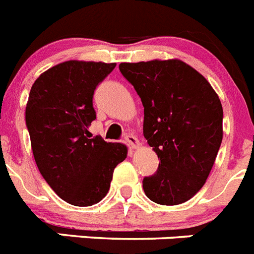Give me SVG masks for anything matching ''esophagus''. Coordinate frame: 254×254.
I'll use <instances>...</instances> for the list:
<instances>
[{"instance_id": "obj_1", "label": "esophagus", "mask_w": 254, "mask_h": 254, "mask_svg": "<svg viewBox=\"0 0 254 254\" xmlns=\"http://www.w3.org/2000/svg\"><path fill=\"white\" fill-rule=\"evenodd\" d=\"M125 140L128 142V145L131 149H136V147H138V145H140V143H138V140L134 137L133 134H126Z\"/></svg>"}]
</instances>
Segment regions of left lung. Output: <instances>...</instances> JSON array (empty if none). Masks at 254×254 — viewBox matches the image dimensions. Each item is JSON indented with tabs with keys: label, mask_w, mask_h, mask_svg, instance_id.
Wrapping results in <instances>:
<instances>
[{
	"label": "left lung",
	"mask_w": 254,
	"mask_h": 254,
	"mask_svg": "<svg viewBox=\"0 0 254 254\" xmlns=\"http://www.w3.org/2000/svg\"><path fill=\"white\" fill-rule=\"evenodd\" d=\"M143 105V136L158 155L145 194L159 205L194 196L210 174L223 141V107L208 81L179 60L121 64Z\"/></svg>",
	"instance_id": "left-lung-1"
}]
</instances>
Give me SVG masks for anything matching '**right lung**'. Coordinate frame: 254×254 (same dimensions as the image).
Listing matches in <instances>:
<instances>
[{
    "instance_id": "right-lung-1",
    "label": "right lung",
    "mask_w": 254,
    "mask_h": 254,
    "mask_svg": "<svg viewBox=\"0 0 254 254\" xmlns=\"http://www.w3.org/2000/svg\"><path fill=\"white\" fill-rule=\"evenodd\" d=\"M116 64L67 61L39 76L31 86L25 111L35 163L49 187L73 206H93L107 196L114 168L127 147L89 138L95 121L96 86Z\"/></svg>"
}]
</instances>
